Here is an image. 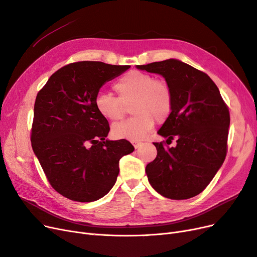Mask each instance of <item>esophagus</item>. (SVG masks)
<instances>
[{
  "label": "esophagus",
  "mask_w": 257,
  "mask_h": 257,
  "mask_svg": "<svg viewBox=\"0 0 257 257\" xmlns=\"http://www.w3.org/2000/svg\"><path fill=\"white\" fill-rule=\"evenodd\" d=\"M131 143L134 146L135 149H138V148L143 145V142H141V141H132Z\"/></svg>",
  "instance_id": "34e87169"
}]
</instances>
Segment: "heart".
<instances>
[{
    "label": "heart",
    "instance_id": "obj_1",
    "mask_svg": "<svg viewBox=\"0 0 257 257\" xmlns=\"http://www.w3.org/2000/svg\"><path fill=\"white\" fill-rule=\"evenodd\" d=\"M118 97L99 93L95 98L97 112L108 121L116 122L131 106L134 115L121 123L114 124L111 133L115 138L130 141L143 139L158 123L165 122L172 113L174 94L172 87L165 80L155 79L153 75L141 71H130L113 84Z\"/></svg>",
    "mask_w": 257,
    "mask_h": 257
}]
</instances>
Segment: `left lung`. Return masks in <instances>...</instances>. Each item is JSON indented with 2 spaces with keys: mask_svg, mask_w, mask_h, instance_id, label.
Wrapping results in <instances>:
<instances>
[{
  "mask_svg": "<svg viewBox=\"0 0 257 257\" xmlns=\"http://www.w3.org/2000/svg\"><path fill=\"white\" fill-rule=\"evenodd\" d=\"M137 68L160 74L174 94L173 110L158 133L176 138V147L153 143L158 155L146 167L152 188L170 199L198 195L212 180L227 153L229 110L210 77L181 61L169 59Z\"/></svg>",
  "mask_w": 257,
  "mask_h": 257,
  "instance_id": "obj_1",
  "label": "left lung"
}]
</instances>
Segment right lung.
Here are the masks:
<instances>
[{
  "mask_svg": "<svg viewBox=\"0 0 257 257\" xmlns=\"http://www.w3.org/2000/svg\"><path fill=\"white\" fill-rule=\"evenodd\" d=\"M130 67L75 62L53 73L37 93L31 143L62 196L80 203L102 198L115 183L120 159L134 151L125 139L106 141L109 124L95 107L100 87Z\"/></svg>",
  "mask_w": 257,
  "mask_h": 257,
  "instance_id": "obj_1",
  "label": "right lung"
}]
</instances>
